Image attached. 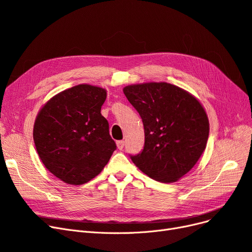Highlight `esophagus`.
<instances>
[{"label": "esophagus", "instance_id": "esophagus-1", "mask_svg": "<svg viewBox=\"0 0 252 252\" xmlns=\"http://www.w3.org/2000/svg\"><path fill=\"white\" fill-rule=\"evenodd\" d=\"M124 145H125L124 141H118L117 142V147H118L119 150H122L124 148Z\"/></svg>", "mask_w": 252, "mask_h": 252}]
</instances>
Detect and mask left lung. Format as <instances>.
Wrapping results in <instances>:
<instances>
[{
  "mask_svg": "<svg viewBox=\"0 0 252 252\" xmlns=\"http://www.w3.org/2000/svg\"><path fill=\"white\" fill-rule=\"evenodd\" d=\"M123 92L140 114L145 130L144 149L131 156L133 163L159 182L179 180L206 148L210 122L202 104L167 82L131 84Z\"/></svg>",
  "mask_w": 252,
  "mask_h": 252,
  "instance_id": "1",
  "label": "left lung"
}]
</instances>
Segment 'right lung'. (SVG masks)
<instances>
[{"mask_svg":"<svg viewBox=\"0 0 252 252\" xmlns=\"http://www.w3.org/2000/svg\"><path fill=\"white\" fill-rule=\"evenodd\" d=\"M106 90L79 84L43 104L33 140L45 167L64 184L80 186L100 174L114 151L107 120L101 115Z\"/></svg>","mask_w":252,"mask_h":252,"instance_id":"right-lung-1","label":"right lung"}]
</instances>
